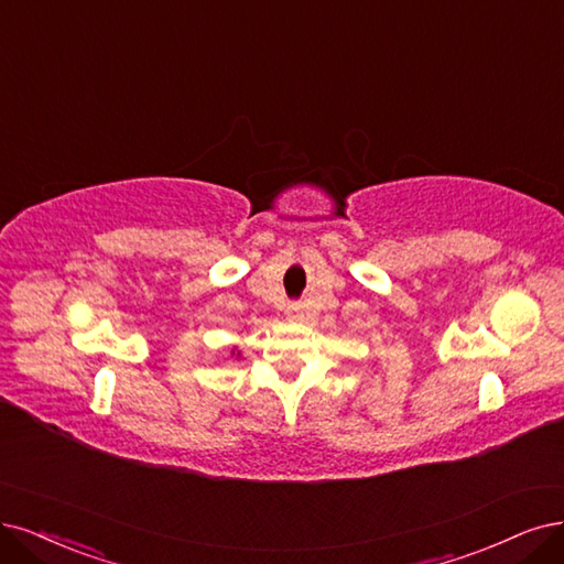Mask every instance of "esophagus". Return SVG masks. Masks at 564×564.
I'll list each match as a JSON object with an SVG mask.
<instances>
[{
    "label": "esophagus",
    "instance_id": "obj_1",
    "mask_svg": "<svg viewBox=\"0 0 564 564\" xmlns=\"http://www.w3.org/2000/svg\"><path fill=\"white\" fill-rule=\"evenodd\" d=\"M288 316L293 318V321H300L302 318V306H290L288 308Z\"/></svg>",
    "mask_w": 564,
    "mask_h": 564
}]
</instances>
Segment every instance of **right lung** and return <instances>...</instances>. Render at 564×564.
<instances>
[{
    "label": "right lung",
    "instance_id": "right-lung-1",
    "mask_svg": "<svg viewBox=\"0 0 564 564\" xmlns=\"http://www.w3.org/2000/svg\"><path fill=\"white\" fill-rule=\"evenodd\" d=\"M237 356H239V352H237Z\"/></svg>",
    "mask_w": 564,
    "mask_h": 564
}]
</instances>
